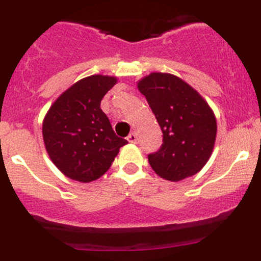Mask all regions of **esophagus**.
I'll return each instance as SVG.
<instances>
[{
  "instance_id": "1",
  "label": "esophagus",
  "mask_w": 261,
  "mask_h": 261,
  "mask_svg": "<svg viewBox=\"0 0 261 261\" xmlns=\"http://www.w3.org/2000/svg\"><path fill=\"white\" fill-rule=\"evenodd\" d=\"M127 141H128V143L135 144L136 141H138V138H136V134H135V133H131L130 135L127 136Z\"/></svg>"
}]
</instances>
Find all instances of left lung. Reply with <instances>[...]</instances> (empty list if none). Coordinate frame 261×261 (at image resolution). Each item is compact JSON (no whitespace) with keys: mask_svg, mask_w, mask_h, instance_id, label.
Listing matches in <instances>:
<instances>
[{"mask_svg":"<svg viewBox=\"0 0 261 261\" xmlns=\"http://www.w3.org/2000/svg\"><path fill=\"white\" fill-rule=\"evenodd\" d=\"M138 88L163 133L160 149L147 155L152 170L172 181L198 173L211 156L217 133L208 103L188 83L168 73L146 75Z\"/></svg>","mask_w":261,"mask_h":261,"instance_id":"obj_1","label":"left lung"}]
</instances>
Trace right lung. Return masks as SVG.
<instances>
[{
    "label": "right lung",
    "mask_w": 261,
    "mask_h": 261,
    "mask_svg": "<svg viewBox=\"0 0 261 261\" xmlns=\"http://www.w3.org/2000/svg\"><path fill=\"white\" fill-rule=\"evenodd\" d=\"M116 83L117 78L109 75L83 78L63 92L45 115V149L65 177L82 183L98 179L127 144L101 110L102 98Z\"/></svg>",
    "instance_id": "right-lung-1"
}]
</instances>
